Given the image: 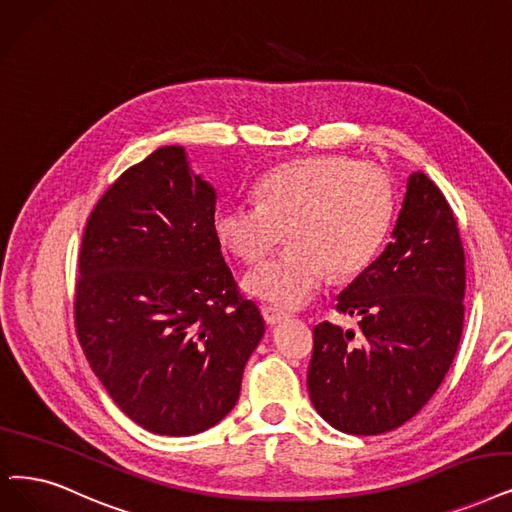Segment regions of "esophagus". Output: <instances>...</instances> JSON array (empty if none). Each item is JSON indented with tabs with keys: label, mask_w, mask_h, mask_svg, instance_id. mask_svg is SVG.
Returning a JSON list of instances; mask_svg holds the SVG:
<instances>
[{
	"label": "esophagus",
	"mask_w": 512,
	"mask_h": 512,
	"mask_svg": "<svg viewBox=\"0 0 512 512\" xmlns=\"http://www.w3.org/2000/svg\"><path fill=\"white\" fill-rule=\"evenodd\" d=\"M262 317H264V321H267L269 325H277V323L288 319L290 315L285 313V311H279L277 306H262Z\"/></svg>",
	"instance_id": "obj_1"
}]
</instances>
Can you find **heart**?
<instances>
[{
  "label": "heart",
  "mask_w": 512,
  "mask_h": 512,
  "mask_svg": "<svg viewBox=\"0 0 512 512\" xmlns=\"http://www.w3.org/2000/svg\"><path fill=\"white\" fill-rule=\"evenodd\" d=\"M258 203L222 201L212 231L241 262H256L281 241L288 248L243 279L252 296L283 309L315 298L327 273L351 277L367 267L393 218V182L374 163L319 155L285 163L256 185Z\"/></svg>",
  "instance_id": "b5f03b06"
}]
</instances>
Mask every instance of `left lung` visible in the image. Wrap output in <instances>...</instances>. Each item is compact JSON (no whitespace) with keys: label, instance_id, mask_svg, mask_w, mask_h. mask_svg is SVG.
<instances>
[{"label":"left lung","instance_id":"1","mask_svg":"<svg viewBox=\"0 0 512 512\" xmlns=\"http://www.w3.org/2000/svg\"><path fill=\"white\" fill-rule=\"evenodd\" d=\"M464 248L452 208L422 172L407 178L384 252L338 296L359 334L313 330L306 386L319 416L349 435H380L414 418L452 365L464 325Z\"/></svg>","mask_w":512,"mask_h":512}]
</instances>
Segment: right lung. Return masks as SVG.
I'll list each match as a JSON object with an SVG mask.
<instances>
[{"label": "right lung", "mask_w": 512, "mask_h": 512, "mask_svg": "<svg viewBox=\"0 0 512 512\" xmlns=\"http://www.w3.org/2000/svg\"><path fill=\"white\" fill-rule=\"evenodd\" d=\"M214 210L185 149L161 147L98 199L81 239V349L119 410L155 435H197L227 416L264 336L222 258Z\"/></svg>", "instance_id": "1"}]
</instances>
